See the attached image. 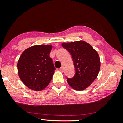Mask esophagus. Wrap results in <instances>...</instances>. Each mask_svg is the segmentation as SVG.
Returning a JSON list of instances; mask_svg holds the SVG:
<instances>
[{
	"label": "esophagus",
	"instance_id": "obj_1",
	"mask_svg": "<svg viewBox=\"0 0 123 123\" xmlns=\"http://www.w3.org/2000/svg\"><path fill=\"white\" fill-rule=\"evenodd\" d=\"M59 70H60L61 72H63V71H64V68H63V67H60V69H59Z\"/></svg>",
	"mask_w": 123,
	"mask_h": 123
}]
</instances>
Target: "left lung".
Segmentation results:
<instances>
[{"label": "left lung", "mask_w": 123, "mask_h": 123, "mask_svg": "<svg viewBox=\"0 0 123 123\" xmlns=\"http://www.w3.org/2000/svg\"><path fill=\"white\" fill-rule=\"evenodd\" d=\"M62 46L72 55L75 69L74 76L67 79V82L74 90H85L96 80L100 72L98 54L91 45L82 40L63 43Z\"/></svg>", "instance_id": "8db88e82"}]
</instances>
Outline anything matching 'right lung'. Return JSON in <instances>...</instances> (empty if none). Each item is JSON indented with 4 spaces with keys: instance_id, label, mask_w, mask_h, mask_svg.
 I'll return each mask as SVG.
<instances>
[{
    "instance_id": "right-lung-1",
    "label": "right lung",
    "mask_w": 123,
    "mask_h": 123,
    "mask_svg": "<svg viewBox=\"0 0 123 123\" xmlns=\"http://www.w3.org/2000/svg\"><path fill=\"white\" fill-rule=\"evenodd\" d=\"M51 45H34L22 53L17 63L22 82L33 91H42L50 83L56 68L50 57Z\"/></svg>"
}]
</instances>
